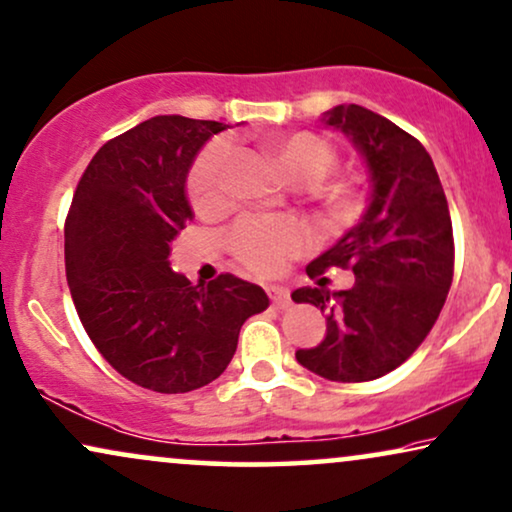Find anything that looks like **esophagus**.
<instances>
[{"label": "esophagus", "mask_w": 512, "mask_h": 512, "mask_svg": "<svg viewBox=\"0 0 512 512\" xmlns=\"http://www.w3.org/2000/svg\"><path fill=\"white\" fill-rule=\"evenodd\" d=\"M268 296H270L272 305H275V308H280V310L289 308V305H291L289 289H284V287H268Z\"/></svg>", "instance_id": "obj_1"}]
</instances>
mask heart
<instances>
[{"instance_id":"obj_1","label":"heart","mask_w":512,"mask_h":512,"mask_svg":"<svg viewBox=\"0 0 512 512\" xmlns=\"http://www.w3.org/2000/svg\"><path fill=\"white\" fill-rule=\"evenodd\" d=\"M265 152L296 185H315L336 167V150L322 136L310 131L275 134L265 138ZM230 145L214 141L199 152L188 176L192 204L202 214H214L228 202ZM329 202L336 209H353L357 192L353 185L338 183L327 188ZM310 232L294 218H242L228 235V247L237 261L258 275H275L291 258L308 247Z\"/></svg>"}]
</instances>
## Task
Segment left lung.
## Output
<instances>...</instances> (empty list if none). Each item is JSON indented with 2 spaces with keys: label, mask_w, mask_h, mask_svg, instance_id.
<instances>
[{
  "label": "left lung",
  "mask_w": 512,
  "mask_h": 512,
  "mask_svg": "<svg viewBox=\"0 0 512 512\" xmlns=\"http://www.w3.org/2000/svg\"><path fill=\"white\" fill-rule=\"evenodd\" d=\"M322 122L362 155L371 197L360 221L305 268L317 287L291 294L327 315V336L296 350V360L329 381H374L409 360L447 301L454 277L447 197L426 148L390 119L350 103L324 112ZM329 267L353 269L354 287L329 292L321 277Z\"/></svg>",
  "instance_id": "1"
}]
</instances>
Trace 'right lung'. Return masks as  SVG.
<instances>
[{
  "mask_svg": "<svg viewBox=\"0 0 512 512\" xmlns=\"http://www.w3.org/2000/svg\"><path fill=\"white\" fill-rule=\"evenodd\" d=\"M223 129L159 115L112 138L79 178L65 221V275L86 334L119 374L155 393L221 376L242 324L270 303L258 284L235 275L192 284L169 263V242L192 221V162Z\"/></svg>",
  "mask_w": 512,
  "mask_h": 512,
  "instance_id": "right-lung-1",
  "label": "right lung"
}]
</instances>
